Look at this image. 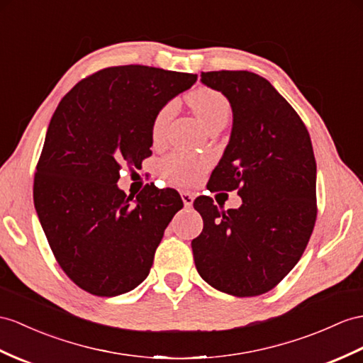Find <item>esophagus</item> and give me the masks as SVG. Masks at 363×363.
Masks as SVG:
<instances>
[{
    "label": "esophagus",
    "mask_w": 363,
    "mask_h": 363,
    "mask_svg": "<svg viewBox=\"0 0 363 363\" xmlns=\"http://www.w3.org/2000/svg\"><path fill=\"white\" fill-rule=\"evenodd\" d=\"M180 196H182V200L184 203V206H192V203H194V194L192 192L182 191Z\"/></svg>",
    "instance_id": "obj_1"
}]
</instances>
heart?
Here are the masks:
<instances>
[{
    "instance_id": "heart-1",
    "label": "heart",
    "mask_w": 363,
    "mask_h": 363,
    "mask_svg": "<svg viewBox=\"0 0 363 363\" xmlns=\"http://www.w3.org/2000/svg\"><path fill=\"white\" fill-rule=\"evenodd\" d=\"M188 103L206 128L218 121L226 123L229 113H231V103L226 96L222 92L209 89V87H199V89L192 91L188 95ZM174 112L175 103L167 101L154 115L151 135L155 141L163 137L164 129L172 118ZM206 158L183 152L169 154L160 163V171L164 179L175 184H183V186L196 183L200 179V175L206 171Z\"/></svg>"
}]
</instances>
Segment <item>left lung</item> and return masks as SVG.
Instances as JSON below:
<instances>
[{
  "instance_id": "1",
  "label": "left lung",
  "mask_w": 363,
  "mask_h": 363,
  "mask_svg": "<svg viewBox=\"0 0 363 363\" xmlns=\"http://www.w3.org/2000/svg\"><path fill=\"white\" fill-rule=\"evenodd\" d=\"M233 108L231 138L209 191L238 189L242 206L194 201L203 231L191 246L201 279L235 297L268 293L296 267L313 234L315 158L302 118L274 86L248 70L201 72Z\"/></svg>"
}]
</instances>
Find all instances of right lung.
I'll use <instances>...</instances> for the list:
<instances>
[{
	"label": "right lung",
	"instance_id": "1",
	"mask_svg": "<svg viewBox=\"0 0 363 363\" xmlns=\"http://www.w3.org/2000/svg\"><path fill=\"white\" fill-rule=\"evenodd\" d=\"M196 82L158 67H106L77 83L52 115L33 203L61 269L87 293L125 294L147 277L183 201L152 184L126 197L120 169L151 154L154 115Z\"/></svg>",
	"mask_w": 363,
	"mask_h": 363
}]
</instances>
